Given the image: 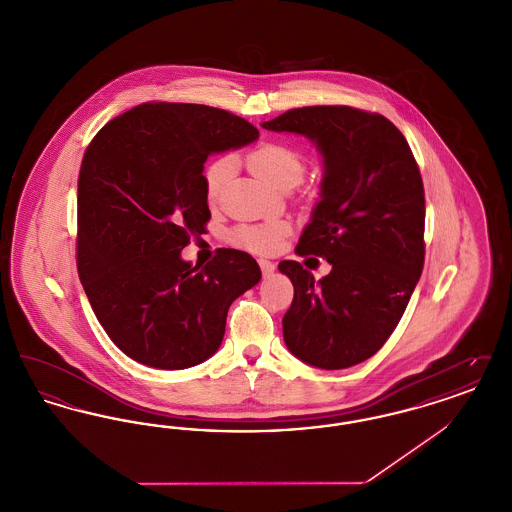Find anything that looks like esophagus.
Here are the masks:
<instances>
[{
	"label": "esophagus",
	"instance_id": "34e87169",
	"mask_svg": "<svg viewBox=\"0 0 512 512\" xmlns=\"http://www.w3.org/2000/svg\"><path fill=\"white\" fill-rule=\"evenodd\" d=\"M259 267H261L265 276H270L276 270V265L272 261H267V259H259Z\"/></svg>",
	"mask_w": 512,
	"mask_h": 512
}]
</instances>
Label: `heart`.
<instances>
[{"label":"heart","mask_w":512,"mask_h":512,"mask_svg":"<svg viewBox=\"0 0 512 512\" xmlns=\"http://www.w3.org/2000/svg\"><path fill=\"white\" fill-rule=\"evenodd\" d=\"M234 167H236V161L232 155H220L205 167L203 184H205V195L209 203L219 201L226 182L234 172ZM247 167L270 188L288 192L303 178L307 163H305V155L295 147L284 146V144H263L247 155ZM284 234H286L284 224L268 222V224H257V226H242L232 234V240L247 249L259 251V253H270L280 245Z\"/></svg>","instance_id":"1"}]
</instances>
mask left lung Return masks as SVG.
<instances>
[{"label":"left lung","mask_w":512,"mask_h":512,"mask_svg":"<svg viewBox=\"0 0 512 512\" xmlns=\"http://www.w3.org/2000/svg\"><path fill=\"white\" fill-rule=\"evenodd\" d=\"M263 128L305 136L324 165L297 249L332 270L315 280L297 261L278 265L293 284L286 347L324 370L359 365L390 338L424 265V186L413 151L386 117L345 105L292 109Z\"/></svg>","instance_id":"1"}]
</instances>
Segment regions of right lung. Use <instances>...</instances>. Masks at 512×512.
<instances>
[{"label":"right lung","instance_id":"1","mask_svg":"<svg viewBox=\"0 0 512 512\" xmlns=\"http://www.w3.org/2000/svg\"><path fill=\"white\" fill-rule=\"evenodd\" d=\"M257 138L228 111L159 101L107 122L86 149L78 276L99 324L130 359L163 370L207 361L232 301L259 284L261 268L245 251L219 249L203 268L180 255L211 219L207 157Z\"/></svg>","mask_w":512,"mask_h":512}]
</instances>
